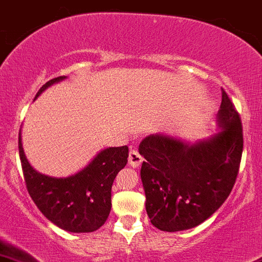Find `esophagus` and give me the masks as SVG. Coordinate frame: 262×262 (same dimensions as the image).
I'll return each mask as SVG.
<instances>
[{
    "label": "esophagus",
    "instance_id": "34e87169",
    "mask_svg": "<svg viewBox=\"0 0 262 262\" xmlns=\"http://www.w3.org/2000/svg\"><path fill=\"white\" fill-rule=\"evenodd\" d=\"M142 161H144V158L140 155L139 151L131 149L130 154H128V164H130L132 168H139Z\"/></svg>",
    "mask_w": 262,
    "mask_h": 262
}]
</instances>
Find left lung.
Returning <instances> with one entry per match:
<instances>
[{"instance_id": "8db88e82", "label": "left lung", "mask_w": 262, "mask_h": 262, "mask_svg": "<svg viewBox=\"0 0 262 262\" xmlns=\"http://www.w3.org/2000/svg\"><path fill=\"white\" fill-rule=\"evenodd\" d=\"M218 125V134L193 145L161 134L149 135L140 144L146 212L159 230L195 227L230 195L241 163L244 132L239 113L223 88Z\"/></svg>"}]
</instances>
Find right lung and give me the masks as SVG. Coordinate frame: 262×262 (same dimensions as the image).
Here are the masks:
<instances>
[{
	"label": "right lung",
	"mask_w": 262,
	"mask_h": 262,
	"mask_svg": "<svg viewBox=\"0 0 262 262\" xmlns=\"http://www.w3.org/2000/svg\"><path fill=\"white\" fill-rule=\"evenodd\" d=\"M64 78H54L45 83L35 99ZM18 152L29 194L48 220L61 230L75 233L97 231L104 225L111 212L113 180L127 164L126 145L102 150L83 170L68 178H51L32 168L24 152L21 130Z\"/></svg>",
	"instance_id": "right-lung-1"
}]
</instances>
